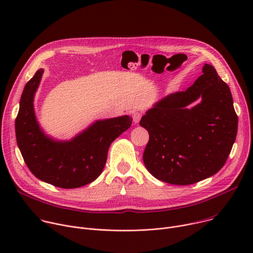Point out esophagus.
I'll return each mask as SVG.
<instances>
[{"label":"esophagus","mask_w":253,"mask_h":253,"mask_svg":"<svg viewBox=\"0 0 253 253\" xmlns=\"http://www.w3.org/2000/svg\"><path fill=\"white\" fill-rule=\"evenodd\" d=\"M141 116H142V114L141 113H139V112H135V113H133V122L135 123V124H137V123H139V121H140V119H141Z\"/></svg>","instance_id":"obj_1"}]
</instances>
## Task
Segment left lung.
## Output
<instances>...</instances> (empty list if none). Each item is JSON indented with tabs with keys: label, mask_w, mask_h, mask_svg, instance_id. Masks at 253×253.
Segmentation results:
<instances>
[{
	"label": "left lung",
	"mask_w": 253,
	"mask_h": 253,
	"mask_svg": "<svg viewBox=\"0 0 253 253\" xmlns=\"http://www.w3.org/2000/svg\"><path fill=\"white\" fill-rule=\"evenodd\" d=\"M202 73L186 91L154 103L140 120L149 133L143 162L160 181H201L223 167L232 149L238 118L230 89L212 65L204 64Z\"/></svg>",
	"instance_id": "left-lung-1"
}]
</instances>
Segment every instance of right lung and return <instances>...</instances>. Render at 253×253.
Listing matches in <instances>:
<instances>
[{
    "label": "right lung",
    "mask_w": 253,
    "mask_h": 253,
    "mask_svg": "<svg viewBox=\"0 0 253 253\" xmlns=\"http://www.w3.org/2000/svg\"><path fill=\"white\" fill-rule=\"evenodd\" d=\"M44 69L26 84L16 118L18 147L30 171L41 181L60 188H78L102 173L111 143L132 124L123 115L96 120L69 140L56 139L44 131L35 113L34 100Z\"/></svg>",
    "instance_id": "add662e5"
}]
</instances>
